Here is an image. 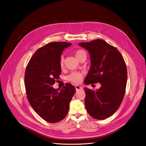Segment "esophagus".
Segmentation results:
<instances>
[{"mask_svg":"<svg viewBox=\"0 0 146 146\" xmlns=\"http://www.w3.org/2000/svg\"><path fill=\"white\" fill-rule=\"evenodd\" d=\"M75 87H76V90H77V91L83 90L82 87V86H80V85H76V86H75Z\"/></svg>","mask_w":146,"mask_h":146,"instance_id":"obj_1","label":"esophagus"}]
</instances>
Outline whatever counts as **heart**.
<instances>
[{"mask_svg":"<svg viewBox=\"0 0 146 146\" xmlns=\"http://www.w3.org/2000/svg\"><path fill=\"white\" fill-rule=\"evenodd\" d=\"M75 55H76V58L78 60H80L82 56L83 55H86V53L85 51L82 50H77L75 52ZM60 68H63L64 66V58L61 56L60 59ZM83 77V74L81 72H73L70 73L69 76L67 77V79L70 81L75 83H80Z\"/></svg>","mask_w":146,"mask_h":146,"instance_id":"1","label":"heart"}]
</instances>
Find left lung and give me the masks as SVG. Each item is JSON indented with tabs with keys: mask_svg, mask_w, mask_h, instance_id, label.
I'll use <instances>...</instances> for the list:
<instances>
[{
	"mask_svg": "<svg viewBox=\"0 0 146 146\" xmlns=\"http://www.w3.org/2000/svg\"><path fill=\"white\" fill-rule=\"evenodd\" d=\"M79 46L90 53L91 67L84 83H100L96 91L85 88L86 111L94 119L102 120L115 113L125 92L127 69L121 54L102 39L81 42Z\"/></svg>",
	"mask_w": 146,
	"mask_h": 146,
	"instance_id": "1",
	"label": "left lung"
}]
</instances>
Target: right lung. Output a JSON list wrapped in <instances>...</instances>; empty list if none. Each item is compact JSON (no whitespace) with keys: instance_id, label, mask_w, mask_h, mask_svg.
<instances>
[{"instance_id":"add662e5","label":"right lung","mask_w":146,"mask_h":146,"mask_svg":"<svg viewBox=\"0 0 146 146\" xmlns=\"http://www.w3.org/2000/svg\"><path fill=\"white\" fill-rule=\"evenodd\" d=\"M70 45L66 42L48 43L35 52L26 67L24 80L27 99L35 111L48 122H58L66 117L76 91L70 83L60 90L52 86L61 72L60 56Z\"/></svg>"}]
</instances>
